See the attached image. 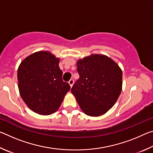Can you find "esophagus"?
I'll list each match as a JSON object with an SVG mask.
<instances>
[{
  "label": "esophagus",
  "mask_w": 153,
  "mask_h": 153,
  "mask_svg": "<svg viewBox=\"0 0 153 153\" xmlns=\"http://www.w3.org/2000/svg\"><path fill=\"white\" fill-rule=\"evenodd\" d=\"M74 80L73 79H70L69 81V84L70 85L71 87H72V86H73V85H74Z\"/></svg>",
  "instance_id": "1"
}]
</instances>
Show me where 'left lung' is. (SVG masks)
Wrapping results in <instances>:
<instances>
[{"mask_svg":"<svg viewBox=\"0 0 153 153\" xmlns=\"http://www.w3.org/2000/svg\"><path fill=\"white\" fill-rule=\"evenodd\" d=\"M79 78L71 92L87 115L98 117L113 107L122 89V71L107 56L91 55L79 59Z\"/></svg>","mask_w":153,"mask_h":153,"instance_id":"1","label":"left lung"}]
</instances>
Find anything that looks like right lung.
I'll return each mask as SVG.
<instances>
[{
    "label": "right lung",
    "instance_id": "1",
    "mask_svg": "<svg viewBox=\"0 0 153 153\" xmlns=\"http://www.w3.org/2000/svg\"><path fill=\"white\" fill-rule=\"evenodd\" d=\"M59 60L50 52L38 51L25 58L18 68L21 97L31 110L40 115L56 112L70 90L62 79Z\"/></svg>",
    "mask_w": 153,
    "mask_h": 153
}]
</instances>
